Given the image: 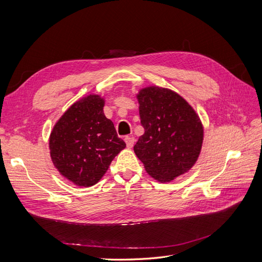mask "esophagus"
Instances as JSON below:
<instances>
[{"mask_svg":"<svg viewBox=\"0 0 262 262\" xmlns=\"http://www.w3.org/2000/svg\"><path fill=\"white\" fill-rule=\"evenodd\" d=\"M124 141H125L126 146H128L129 148H131L133 146V144H134V141H136V140H134L133 137H125Z\"/></svg>","mask_w":262,"mask_h":262,"instance_id":"esophagus-1","label":"esophagus"}]
</instances>
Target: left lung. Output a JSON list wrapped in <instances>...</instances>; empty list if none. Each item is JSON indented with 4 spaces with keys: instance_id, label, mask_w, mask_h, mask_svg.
I'll return each instance as SVG.
<instances>
[{
    "instance_id": "1",
    "label": "left lung",
    "mask_w": 262,
    "mask_h": 262,
    "mask_svg": "<svg viewBox=\"0 0 262 262\" xmlns=\"http://www.w3.org/2000/svg\"><path fill=\"white\" fill-rule=\"evenodd\" d=\"M144 134L134 153L148 175L167 182L192 167L199 157L203 128L192 107L180 95L150 86L138 94Z\"/></svg>"
}]
</instances>
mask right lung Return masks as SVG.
Wrapping results in <instances>:
<instances>
[{
  "instance_id": "right-lung-1",
  "label": "right lung",
  "mask_w": 262,
  "mask_h": 262,
  "mask_svg": "<svg viewBox=\"0 0 262 262\" xmlns=\"http://www.w3.org/2000/svg\"><path fill=\"white\" fill-rule=\"evenodd\" d=\"M105 101L90 95L71 106L53 126L51 160L62 176L76 186L90 187L105 175L124 141L104 115Z\"/></svg>"
}]
</instances>
